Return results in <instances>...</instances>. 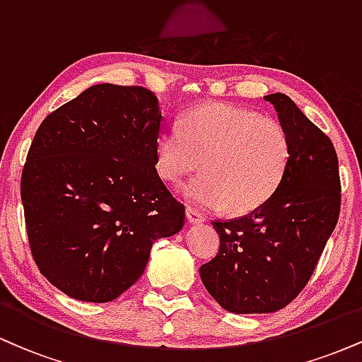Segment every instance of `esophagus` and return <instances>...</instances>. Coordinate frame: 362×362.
<instances>
[{
  "mask_svg": "<svg viewBox=\"0 0 362 362\" xmlns=\"http://www.w3.org/2000/svg\"><path fill=\"white\" fill-rule=\"evenodd\" d=\"M185 214H187V219H189L190 224H201V223H204V216L199 213V211L190 209V207H189Z\"/></svg>",
  "mask_w": 362,
  "mask_h": 362,
  "instance_id": "obj_1",
  "label": "esophagus"
}]
</instances>
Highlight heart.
I'll list each match as a JSON object with an SVG mask.
<instances>
[{
	"label": "heart",
	"mask_w": 362,
	"mask_h": 362,
	"mask_svg": "<svg viewBox=\"0 0 362 362\" xmlns=\"http://www.w3.org/2000/svg\"><path fill=\"white\" fill-rule=\"evenodd\" d=\"M291 160V141L279 120L233 103L209 102L185 112L180 127L158 134L155 167L168 184H180L189 204L233 214L257 211L277 192Z\"/></svg>",
	"instance_id": "obj_1"
}]
</instances>
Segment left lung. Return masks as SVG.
I'll return each instance as SVG.
<instances>
[{
  "instance_id": "1",
  "label": "left lung",
  "mask_w": 362,
  "mask_h": 362,
  "mask_svg": "<svg viewBox=\"0 0 362 362\" xmlns=\"http://www.w3.org/2000/svg\"><path fill=\"white\" fill-rule=\"evenodd\" d=\"M288 131V172L269 202L243 218L213 221L219 252L199 269L207 293L236 315L272 313L300 294L340 211L334 144L288 95H265Z\"/></svg>"
}]
</instances>
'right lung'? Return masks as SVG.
<instances>
[{
	"instance_id": "1",
	"label": "right lung",
	"mask_w": 362,
	"mask_h": 362,
	"mask_svg": "<svg viewBox=\"0 0 362 362\" xmlns=\"http://www.w3.org/2000/svg\"><path fill=\"white\" fill-rule=\"evenodd\" d=\"M161 122L153 91L102 83L37 129L22 173L28 243L69 298H119L143 276L153 243L184 226L185 207L155 168Z\"/></svg>"
}]
</instances>
